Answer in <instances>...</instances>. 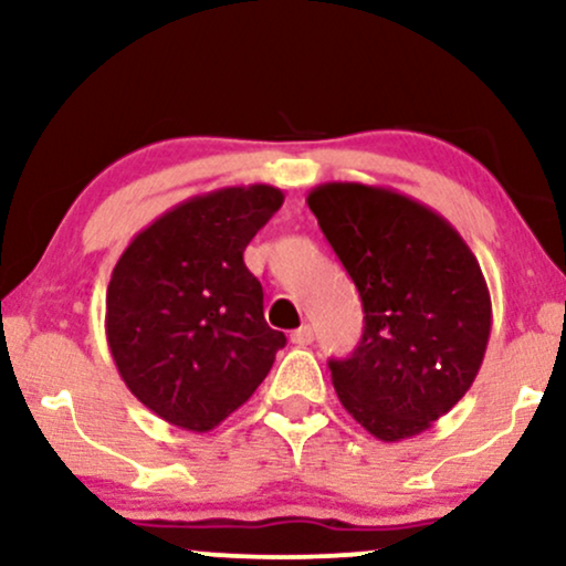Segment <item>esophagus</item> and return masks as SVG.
<instances>
[{
  "instance_id": "34e87169",
  "label": "esophagus",
  "mask_w": 566,
  "mask_h": 566,
  "mask_svg": "<svg viewBox=\"0 0 566 566\" xmlns=\"http://www.w3.org/2000/svg\"><path fill=\"white\" fill-rule=\"evenodd\" d=\"M290 340L295 343V346H308V343L314 340V327H311V324H303V327H297L295 333L290 335Z\"/></svg>"
}]
</instances>
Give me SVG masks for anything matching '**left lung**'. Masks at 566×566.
Wrapping results in <instances>:
<instances>
[{"instance_id":"left-lung-1","label":"left lung","mask_w":566,"mask_h":566,"mask_svg":"<svg viewBox=\"0 0 566 566\" xmlns=\"http://www.w3.org/2000/svg\"><path fill=\"white\" fill-rule=\"evenodd\" d=\"M308 207L354 279L365 335L329 361L340 405L380 441L418 437L476 380L492 301L450 220L394 188L322 184Z\"/></svg>"}]
</instances>
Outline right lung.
<instances>
[{
  "instance_id": "right-lung-1",
  "label": "right lung",
  "mask_w": 566,
  "mask_h": 566,
  "mask_svg": "<svg viewBox=\"0 0 566 566\" xmlns=\"http://www.w3.org/2000/svg\"><path fill=\"white\" fill-rule=\"evenodd\" d=\"M269 184L180 201L112 271L106 340L125 386L170 426L207 433L261 386L287 337L263 319L244 247L282 207Z\"/></svg>"
}]
</instances>
